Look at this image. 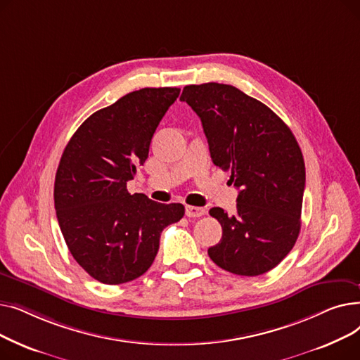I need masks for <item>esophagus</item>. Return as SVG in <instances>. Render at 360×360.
I'll return each instance as SVG.
<instances>
[{
  "label": "esophagus",
  "mask_w": 360,
  "mask_h": 360,
  "mask_svg": "<svg viewBox=\"0 0 360 360\" xmlns=\"http://www.w3.org/2000/svg\"><path fill=\"white\" fill-rule=\"evenodd\" d=\"M185 214L186 217H201L205 214V209L202 207H195V205H185Z\"/></svg>",
  "instance_id": "1"
}]
</instances>
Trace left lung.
<instances>
[{
	"label": "left lung",
	"instance_id": "obj_1",
	"mask_svg": "<svg viewBox=\"0 0 360 360\" xmlns=\"http://www.w3.org/2000/svg\"><path fill=\"white\" fill-rule=\"evenodd\" d=\"M181 101L201 120L212 160L231 172L236 212L213 207L221 239L209 248L226 271L259 276L285 258L299 236L305 163L290 128L239 89L204 83L185 86Z\"/></svg>",
	"mask_w": 360,
	"mask_h": 360
}]
</instances>
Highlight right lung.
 Instances as JSON below:
<instances>
[{"label":"right lung","mask_w":360,"mask_h":360,"mask_svg":"<svg viewBox=\"0 0 360 360\" xmlns=\"http://www.w3.org/2000/svg\"><path fill=\"white\" fill-rule=\"evenodd\" d=\"M179 91H131L90 115L64 148L53 186L56 217L74 259L105 285L143 276L156 258L162 231L184 217L179 202L160 204L127 190Z\"/></svg>","instance_id":"right-lung-1"}]
</instances>
